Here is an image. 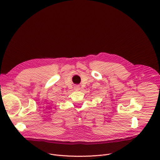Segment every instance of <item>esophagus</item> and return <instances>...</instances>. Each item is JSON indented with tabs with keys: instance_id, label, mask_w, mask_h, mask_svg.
I'll use <instances>...</instances> for the list:
<instances>
[{
	"instance_id": "esophagus-1",
	"label": "esophagus",
	"mask_w": 160,
	"mask_h": 160,
	"mask_svg": "<svg viewBox=\"0 0 160 160\" xmlns=\"http://www.w3.org/2000/svg\"><path fill=\"white\" fill-rule=\"evenodd\" d=\"M74 88V90H75V91L80 90V86H75Z\"/></svg>"
}]
</instances>
